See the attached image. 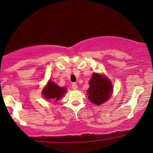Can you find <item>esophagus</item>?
<instances>
[{"label":"esophagus","mask_w":153,"mask_h":153,"mask_svg":"<svg viewBox=\"0 0 153 153\" xmlns=\"http://www.w3.org/2000/svg\"><path fill=\"white\" fill-rule=\"evenodd\" d=\"M71 88H72L73 90H77L78 89V85L75 83H73L72 85H71Z\"/></svg>","instance_id":"34e87169"}]
</instances>
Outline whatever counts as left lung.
<instances>
[{
  "label": "left lung",
  "mask_w": 153,
  "mask_h": 153,
  "mask_svg": "<svg viewBox=\"0 0 153 153\" xmlns=\"http://www.w3.org/2000/svg\"><path fill=\"white\" fill-rule=\"evenodd\" d=\"M111 92V82L105 77L94 73L90 80V88L88 91L90 101L96 105H100L109 99Z\"/></svg>",
  "instance_id": "8db88e82"
}]
</instances>
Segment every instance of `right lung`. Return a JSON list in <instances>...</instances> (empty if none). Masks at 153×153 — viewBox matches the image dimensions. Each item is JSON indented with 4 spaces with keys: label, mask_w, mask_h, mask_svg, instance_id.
<instances>
[{
    "label": "right lung",
    "mask_w": 153,
    "mask_h": 153,
    "mask_svg": "<svg viewBox=\"0 0 153 153\" xmlns=\"http://www.w3.org/2000/svg\"><path fill=\"white\" fill-rule=\"evenodd\" d=\"M65 92H66L65 88H61L52 81H49L46 88L44 89L43 95L45 99L54 100V101H58L62 97Z\"/></svg>",
    "instance_id": "add662e5"
}]
</instances>
